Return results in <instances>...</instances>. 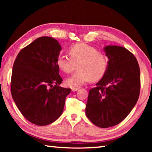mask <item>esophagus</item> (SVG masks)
I'll return each instance as SVG.
<instances>
[{"instance_id":"34e87169","label":"esophagus","mask_w":152,"mask_h":152,"mask_svg":"<svg viewBox=\"0 0 152 152\" xmlns=\"http://www.w3.org/2000/svg\"><path fill=\"white\" fill-rule=\"evenodd\" d=\"M71 89H72V91L75 92V91H78V90L79 89V88H74V87H73V88H72Z\"/></svg>"}]
</instances>
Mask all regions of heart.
I'll return each mask as SVG.
<instances>
[{"label": "heart", "instance_id": "1", "mask_svg": "<svg viewBox=\"0 0 152 152\" xmlns=\"http://www.w3.org/2000/svg\"><path fill=\"white\" fill-rule=\"evenodd\" d=\"M70 57L60 55L57 65L66 74L78 71L66 80L70 87H78L90 80L96 81L104 76L109 66V59L106 53L85 43H77L69 48Z\"/></svg>", "mask_w": 152, "mask_h": 152}]
</instances>
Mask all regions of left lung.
Wrapping results in <instances>:
<instances>
[{
  "mask_svg": "<svg viewBox=\"0 0 152 152\" xmlns=\"http://www.w3.org/2000/svg\"><path fill=\"white\" fill-rule=\"evenodd\" d=\"M109 59L104 76L89 91L86 115L95 125L119 124L132 111L140 92V70L134 55L117 45L104 48Z\"/></svg>",
  "mask_w": 152,
  "mask_h": 152,
  "instance_id": "left-lung-1",
  "label": "left lung"
}]
</instances>
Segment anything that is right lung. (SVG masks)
Returning <instances> with one entry per match:
<instances>
[{
    "label": "right lung",
    "instance_id": "add662e5",
    "mask_svg": "<svg viewBox=\"0 0 152 152\" xmlns=\"http://www.w3.org/2000/svg\"><path fill=\"white\" fill-rule=\"evenodd\" d=\"M61 48L56 39L41 37L23 48L12 67L11 92L17 107L33 124L54 122L63 112L70 88L59 86L57 60Z\"/></svg>",
    "mask_w": 152,
    "mask_h": 152
}]
</instances>
